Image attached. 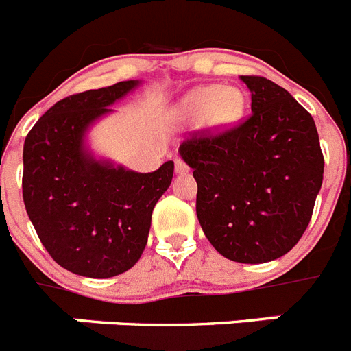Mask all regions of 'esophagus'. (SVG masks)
Here are the masks:
<instances>
[{
    "label": "esophagus",
    "mask_w": 351,
    "mask_h": 351,
    "mask_svg": "<svg viewBox=\"0 0 351 351\" xmlns=\"http://www.w3.org/2000/svg\"><path fill=\"white\" fill-rule=\"evenodd\" d=\"M173 165H176V173H186L188 170H190V167H188L181 158H176V160H173Z\"/></svg>",
    "instance_id": "1"
}]
</instances>
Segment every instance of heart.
I'll return each mask as SVG.
<instances>
[{"instance_id":"b5f03b06","label":"heart","mask_w":351,"mask_h":351,"mask_svg":"<svg viewBox=\"0 0 351 351\" xmlns=\"http://www.w3.org/2000/svg\"><path fill=\"white\" fill-rule=\"evenodd\" d=\"M181 115L188 121H202L211 130H226L241 119L245 95L238 88L209 85L197 88L182 99Z\"/></svg>"}]
</instances>
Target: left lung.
<instances>
[{
  "label": "left lung",
  "mask_w": 351,
  "mask_h": 351,
  "mask_svg": "<svg viewBox=\"0 0 351 351\" xmlns=\"http://www.w3.org/2000/svg\"><path fill=\"white\" fill-rule=\"evenodd\" d=\"M252 94L247 121L179 147L197 181V218L209 243L236 263L259 265L298 243L323 182V152L311 113L287 90L241 76Z\"/></svg>",
  "instance_id": "left-lung-1"
}]
</instances>
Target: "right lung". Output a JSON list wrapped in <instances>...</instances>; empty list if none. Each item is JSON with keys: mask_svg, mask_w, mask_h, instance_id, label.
Segmentation results:
<instances>
[{"mask_svg": "<svg viewBox=\"0 0 351 351\" xmlns=\"http://www.w3.org/2000/svg\"><path fill=\"white\" fill-rule=\"evenodd\" d=\"M140 82L69 95L33 125L23 151V200L42 245L62 268L108 278L136 265L173 161L140 173L86 151L85 134Z\"/></svg>", "mask_w": 351, "mask_h": 351, "instance_id": "right-lung-1", "label": "right lung"}]
</instances>
